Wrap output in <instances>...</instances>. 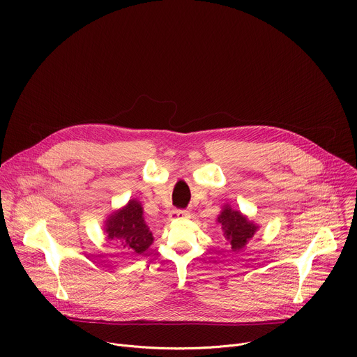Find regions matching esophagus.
<instances>
[{"mask_svg": "<svg viewBox=\"0 0 357 357\" xmlns=\"http://www.w3.org/2000/svg\"><path fill=\"white\" fill-rule=\"evenodd\" d=\"M171 219H188L189 218V212L186 209H174L169 215Z\"/></svg>", "mask_w": 357, "mask_h": 357, "instance_id": "esophagus-1", "label": "esophagus"}]
</instances>
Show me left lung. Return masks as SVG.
Masks as SVG:
<instances>
[{"instance_id":"obj_1","label":"left lung","mask_w":357,"mask_h":357,"mask_svg":"<svg viewBox=\"0 0 357 357\" xmlns=\"http://www.w3.org/2000/svg\"><path fill=\"white\" fill-rule=\"evenodd\" d=\"M218 222L222 225L225 240L231 251L241 250L257 230L256 225L248 222L240 212L231 211L227 206L219 215Z\"/></svg>"}]
</instances>
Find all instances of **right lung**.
Wrapping results in <instances>:
<instances>
[{
    "instance_id": "obj_1",
    "label": "right lung",
    "mask_w": 357,
    "mask_h": 357,
    "mask_svg": "<svg viewBox=\"0 0 357 357\" xmlns=\"http://www.w3.org/2000/svg\"><path fill=\"white\" fill-rule=\"evenodd\" d=\"M106 233L121 250L134 254H142L154 241L152 233L144 222L142 208L137 200H130L124 209L110 216L106 223Z\"/></svg>"
}]
</instances>
